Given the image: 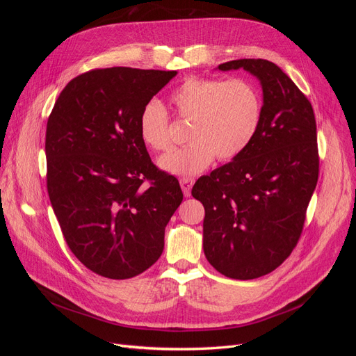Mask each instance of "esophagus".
<instances>
[{"mask_svg": "<svg viewBox=\"0 0 356 356\" xmlns=\"http://www.w3.org/2000/svg\"><path fill=\"white\" fill-rule=\"evenodd\" d=\"M179 184H181L182 193H184V196L190 197L191 187H193V184H195V179H193V178H181L179 179Z\"/></svg>", "mask_w": 356, "mask_h": 356, "instance_id": "obj_1", "label": "esophagus"}]
</instances>
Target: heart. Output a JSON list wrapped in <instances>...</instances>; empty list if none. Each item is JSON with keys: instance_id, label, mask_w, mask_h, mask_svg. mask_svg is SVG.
<instances>
[{"instance_id": "heart-1", "label": "heart", "mask_w": 356, "mask_h": 356, "mask_svg": "<svg viewBox=\"0 0 356 356\" xmlns=\"http://www.w3.org/2000/svg\"><path fill=\"white\" fill-rule=\"evenodd\" d=\"M170 102L188 123L190 143L159 159L161 170L174 175H196L217 157L229 161L250 147L263 120L260 89L246 79L188 77L172 92ZM139 136L154 152L172 144L169 114L159 101L145 104L139 115Z\"/></svg>"}]
</instances>
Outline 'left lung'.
Returning a JSON list of instances; mask_svg holds the SVG:
<instances>
[{
	"label": "left lung",
	"mask_w": 356,
	"mask_h": 356,
	"mask_svg": "<svg viewBox=\"0 0 356 356\" xmlns=\"http://www.w3.org/2000/svg\"><path fill=\"white\" fill-rule=\"evenodd\" d=\"M251 72L263 89V120L245 152L200 177L191 195L204 207L203 251L232 279L273 272L296 248L319 175L312 104L266 59H238L221 71Z\"/></svg>",
	"instance_id": "1"
}]
</instances>
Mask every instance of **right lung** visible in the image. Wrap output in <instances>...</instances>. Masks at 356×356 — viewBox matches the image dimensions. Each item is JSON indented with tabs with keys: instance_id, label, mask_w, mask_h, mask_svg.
Returning a JSON list of instances; mask_svg holds the SVG:
<instances>
[{
	"instance_id": "add662e5",
	"label": "right lung",
	"mask_w": 356,
	"mask_h": 356,
	"mask_svg": "<svg viewBox=\"0 0 356 356\" xmlns=\"http://www.w3.org/2000/svg\"><path fill=\"white\" fill-rule=\"evenodd\" d=\"M177 71L114 67L72 79L46 131L47 191L71 252L96 275L129 279L152 267L182 202L139 136V115Z\"/></svg>"
}]
</instances>
